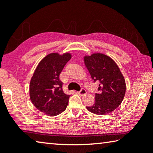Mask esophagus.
<instances>
[{"label":"esophagus","instance_id":"1","mask_svg":"<svg viewBox=\"0 0 153 153\" xmlns=\"http://www.w3.org/2000/svg\"><path fill=\"white\" fill-rule=\"evenodd\" d=\"M77 94H79V95H81V96H83V95H84V94H86V91L85 89H82L79 92H77Z\"/></svg>","mask_w":153,"mask_h":153}]
</instances>
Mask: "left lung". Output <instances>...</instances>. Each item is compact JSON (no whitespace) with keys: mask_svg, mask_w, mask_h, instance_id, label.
Segmentation results:
<instances>
[{"mask_svg":"<svg viewBox=\"0 0 153 153\" xmlns=\"http://www.w3.org/2000/svg\"><path fill=\"white\" fill-rule=\"evenodd\" d=\"M84 60L94 82H99L94 103L86 109L97 115L108 114L116 110L125 97V77L114 60L102 53L85 55Z\"/></svg>","mask_w":153,"mask_h":153,"instance_id":"left-lung-1","label":"left lung"}]
</instances>
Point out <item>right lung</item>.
Masks as SVG:
<instances>
[{
    "mask_svg": "<svg viewBox=\"0 0 153 153\" xmlns=\"http://www.w3.org/2000/svg\"><path fill=\"white\" fill-rule=\"evenodd\" d=\"M69 52L50 53L39 62L31 77L29 95L35 108L49 116L66 110L69 95L62 91L59 76L65 65L71 59Z\"/></svg>",
    "mask_w": 153,
    "mask_h": 153,
    "instance_id": "1",
    "label": "right lung"
}]
</instances>
